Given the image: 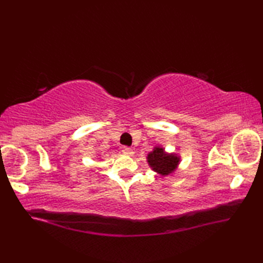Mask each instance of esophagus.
I'll list each match as a JSON object with an SVG mask.
<instances>
[{"label": "esophagus", "mask_w": 263, "mask_h": 263, "mask_svg": "<svg viewBox=\"0 0 263 263\" xmlns=\"http://www.w3.org/2000/svg\"><path fill=\"white\" fill-rule=\"evenodd\" d=\"M122 153L125 154V155H133V149L132 148H128V147H124L122 149Z\"/></svg>", "instance_id": "1"}]
</instances>
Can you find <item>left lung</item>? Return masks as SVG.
I'll use <instances>...</instances> for the list:
<instances>
[{"label": "left lung", "instance_id": "1", "mask_svg": "<svg viewBox=\"0 0 263 263\" xmlns=\"http://www.w3.org/2000/svg\"><path fill=\"white\" fill-rule=\"evenodd\" d=\"M148 164L153 171L157 172L161 176H167L175 172L180 157L175 154H167L164 148L155 147L152 153L148 154Z\"/></svg>", "mask_w": 263, "mask_h": 263}]
</instances>
